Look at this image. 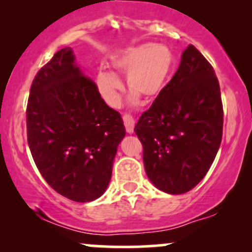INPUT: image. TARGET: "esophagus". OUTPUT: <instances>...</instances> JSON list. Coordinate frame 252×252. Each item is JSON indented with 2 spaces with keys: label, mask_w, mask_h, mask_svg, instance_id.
I'll return each instance as SVG.
<instances>
[{
  "label": "esophagus",
  "mask_w": 252,
  "mask_h": 252,
  "mask_svg": "<svg viewBox=\"0 0 252 252\" xmlns=\"http://www.w3.org/2000/svg\"><path fill=\"white\" fill-rule=\"evenodd\" d=\"M123 122H124V126H126V132L131 134V132L134 131V126H135V121L131 115L129 114L123 115Z\"/></svg>",
  "instance_id": "1"
}]
</instances>
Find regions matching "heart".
Returning a JSON list of instances; mask_svg holds the SVG:
<instances>
[{
	"label": "heart",
	"mask_w": 252,
	"mask_h": 252,
	"mask_svg": "<svg viewBox=\"0 0 252 252\" xmlns=\"http://www.w3.org/2000/svg\"><path fill=\"white\" fill-rule=\"evenodd\" d=\"M174 57L167 46L160 43H142L114 57L111 66L116 72L126 74V85L137 96L146 100L154 99L162 92L172 71ZM96 83L106 103L117 106L123 85L120 78L108 71L97 73Z\"/></svg>",
	"instance_id": "b5f03b06"
}]
</instances>
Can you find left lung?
Here are the masks:
<instances>
[{
    "mask_svg": "<svg viewBox=\"0 0 252 252\" xmlns=\"http://www.w3.org/2000/svg\"><path fill=\"white\" fill-rule=\"evenodd\" d=\"M218 78L193 45L178 71L135 126L149 180L169 194L189 192L215 161L222 136Z\"/></svg>",
    "mask_w": 252,
    "mask_h": 252,
    "instance_id": "left-lung-1",
    "label": "left lung"
}]
</instances>
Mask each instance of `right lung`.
I'll return each instance as SVG.
<instances>
[{"label":"right lung","mask_w":252,"mask_h":252,"mask_svg":"<svg viewBox=\"0 0 252 252\" xmlns=\"http://www.w3.org/2000/svg\"><path fill=\"white\" fill-rule=\"evenodd\" d=\"M26 121L33 160L52 189L77 202L105 192L126 128L120 112L106 105L96 83L74 63L70 47L36 73Z\"/></svg>","instance_id":"right-lung-1"}]
</instances>
